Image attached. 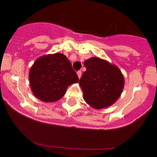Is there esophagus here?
I'll use <instances>...</instances> for the list:
<instances>
[{"mask_svg": "<svg viewBox=\"0 0 157 157\" xmlns=\"http://www.w3.org/2000/svg\"><path fill=\"white\" fill-rule=\"evenodd\" d=\"M77 76H78V78L80 79V77H81V75H82V73H81V71H77Z\"/></svg>", "mask_w": 157, "mask_h": 157, "instance_id": "obj_1", "label": "esophagus"}]
</instances>
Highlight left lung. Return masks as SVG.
Wrapping results in <instances>:
<instances>
[{"mask_svg": "<svg viewBox=\"0 0 157 157\" xmlns=\"http://www.w3.org/2000/svg\"><path fill=\"white\" fill-rule=\"evenodd\" d=\"M79 84L85 102L92 108L102 109L113 105L121 96L124 78L121 70L106 60L93 57L84 62Z\"/></svg>", "mask_w": 157, "mask_h": 157, "instance_id": "1", "label": "left lung"}]
</instances>
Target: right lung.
<instances>
[{"instance_id": "add662e5", "label": "right lung", "mask_w": 157, "mask_h": 157, "mask_svg": "<svg viewBox=\"0 0 157 157\" xmlns=\"http://www.w3.org/2000/svg\"><path fill=\"white\" fill-rule=\"evenodd\" d=\"M29 80L33 95L45 102L59 100L79 78L67 57L61 53L39 57L32 65Z\"/></svg>"}]
</instances>
